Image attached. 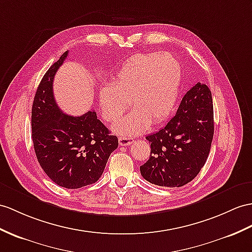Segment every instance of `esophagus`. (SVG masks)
I'll return each instance as SVG.
<instances>
[{
  "label": "esophagus",
  "instance_id": "1",
  "mask_svg": "<svg viewBox=\"0 0 252 252\" xmlns=\"http://www.w3.org/2000/svg\"><path fill=\"white\" fill-rule=\"evenodd\" d=\"M132 142H133V138H130V137H120L119 138V143L122 146L130 145Z\"/></svg>",
  "mask_w": 252,
  "mask_h": 252
}]
</instances>
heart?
<instances>
[{
  "instance_id": "obj_1",
  "label": "heart",
  "mask_w": 252,
  "mask_h": 252,
  "mask_svg": "<svg viewBox=\"0 0 252 252\" xmlns=\"http://www.w3.org/2000/svg\"><path fill=\"white\" fill-rule=\"evenodd\" d=\"M182 83V67L170 53L133 55L115 76L112 87L100 90L102 115L113 121L130 106L136 107L113 125L119 133L144 131L150 122L159 124L172 113Z\"/></svg>"
}]
</instances>
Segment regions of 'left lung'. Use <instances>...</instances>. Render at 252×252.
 I'll use <instances>...</instances> for the list:
<instances>
[{"instance_id": "left-lung-1", "label": "left lung", "mask_w": 252, "mask_h": 252, "mask_svg": "<svg viewBox=\"0 0 252 252\" xmlns=\"http://www.w3.org/2000/svg\"><path fill=\"white\" fill-rule=\"evenodd\" d=\"M214 136L212 92L198 82L184 95L176 114L150 134L151 156L140 167L144 179L162 187H182L206 162Z\"/></svg>"}]
</instances>
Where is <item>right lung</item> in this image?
<instances>
[{
	"mask_svg": "<svg viewBox=\"0 0 252 252\" xmlns=\"http://www.w3.org/2000/svg\"><path fill=\"white\" fill-rule=\"evenodd\" d=\"M64 52L38 85L32 107V140L42 170L57 185L78 189L96 183L119 140L97 119L94 110L80 116L65 114L53 95V79Z\"/></svg>",
	"mask_w": 252,
	"mask_h": 252,
	"instance_id": "obj_1",
	"label": "right lung"
}]
</instances>
